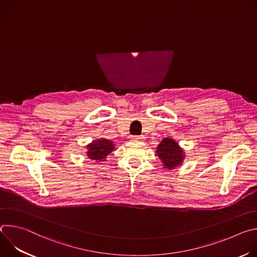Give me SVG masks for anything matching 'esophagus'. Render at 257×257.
<instances>
[{"mask_svg": "<svg viewBox=\"0 0 257 257\" xmlns=\"http://www.w3.org/2000/svg\"><path fill=\"white\" fill-rule=\"evenodd\" d=\"M144 136L143 135H139V136H132V139L135 141H144Z\"/></svg>", "mask_w": 257, "mask_h": 257, "instance_id": "1", "label": "esophagus"}]
</instances>
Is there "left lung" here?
I'll return each instance as SVG.
<instances>
[{"label": "left lung", "instance_id": "1", "mask_svg": "<svg viewBox=\"0 0 257 257\" xmlns=\"http://www.w3.org/2000/svg\"><path fill=\"white\" fill-rule=\"evenodd\" d=\"M157 156L162 161L165 169H175L183 163L185 158L184 151L172 138H164L157 148Z\"/></svg>", "mask_w": 257, "mask_h": 257}]
</instances>
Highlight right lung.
Instances as JSON below:
<instances>
[{
	"label": "right lung",
	"instance_id": "right-lung-1",
	"mask_svg": "<svg viewBox=\"0 0 257 257\" xmlns=\"http://www.w3.org/2000/svg\"><path fill=\"white\" fill-rule=\"evenodd\" d=\"M87 157L92 161L104 162L105 158L115 150V144L108 139L99 138L92 141L87 146Z\"/></svg>",
	"mask_w": 257,
	"mask_h": 257
}]
</instances>
